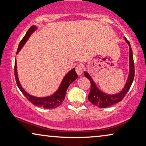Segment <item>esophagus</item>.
I'll list each match as a JSON object with an SVG mask.
<instances>
[{
    "label": "esophagus",
    "mask_w": 146,
    "mask_h": 146,
    "mask_svg": "<svg viewBox=\"0 0 146 146\" xmlns=\"http://www.w3.org/2000/svg\"><path fill=\"white\" fill-rule=\"evenodd\" d=\"M76 72L78 75H82L83 73V68L80 65L77 66L76 67Z\"/></svg>",
    "instance_id": "obj_1"
}]
</instances>
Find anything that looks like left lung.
<instances>
[{
    "instance_id": "1",
    "label": "left lung",
    "mask_w": 146,
    "mask_h": 146,
    "mask_svg": "<svg viewBox=\"0 0 146 146\" xmlns=\"http://www.w3.org/2000/svg\"><path fill=\"white\" fill-rule=\"evenodd\" d=\"M125 40L129 46V74L124 88L120 93L115 94V95H108L101 91L96 87L95 83L91 78V76L87 72H84L85 76L88 78L91 82V90L88 95V99L92 104L99 108H107L121 101L133 84L134 77V64L133 51H132L129 42L126 38H125Z\"/></svg>"
}]
</instances>
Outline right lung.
<instances>
[{"instance_id":"obj_1","label":"right lung","mask_w":146,"mask_h":146,"mask_svg":"<svg viewBox=\"0 0 146 146\" xmlns=\"http://www.w3.org/2000/svg\"><path fill=\"white\" fill-rule=\"evenodd\" d=\"M37 29V27L35 25L31 26L30 29H29L27 32L26 35L23 37V38L21 40L19 44L18 48L17 50V54L19 53V51L21 50V49L23 48L24 44L25 42L27 41L29 38L30 36L32 35V33ZM14 72H15V81H16L17 85L18 86L20 91L21 93L23 94L24 96L27 98V99L31 103L35 106L44 108L46 109H51V108H56L59 106L65 98V95L66 94V90L68 89L69 86L74 81L76 80L78 77L77 74L75 71V68H74L72 69L70 71H69L66 74V76H64L63 80H62L61 84H60L59 89L57 91L50 96H47V97H36V96H32L29 95V93L24 90L23 87L20 84L19 81L18 79V76H17V62L16 60H15V66H14Z\"/></svg>"}]
</instances>
